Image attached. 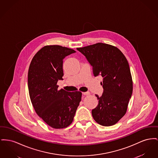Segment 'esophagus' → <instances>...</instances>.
<instances>
[{
  "label": "esophagus",
  "instance_id": "34e87169",
  "mask_svg": "<svg viewBox=\"0 0 158 158\" xmlns=\"http://www.w3.org/2000/svg\"><path fill=\"white\" fill-rule=\"evenodd\" d=\"M82 94L84 95H88L90 94V93L89 92H84V93H82Z\"/></svg>",
  "mask_w": 158,
  "mask_h": 158
}]
</instances>
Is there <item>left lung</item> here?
Returning <instances> with one entry per match:
<instances>
[{"instance_id": "left-lung-1", "label": "left lung", "mask_w": 158, "mask_h": 158, "mask_svg": "<svg viewBox=\"0 0 158 158\" xmlns=\"http://www.w3.org/2000/svg\"><path fill=\"white\" fill-rule=\"evenodd\" d=\"M77 49L86 56L93 67L95 76L101 75L104 92L98 106L92 110L98 124L109 127L116 124L125 114L132 93V79L126 57L117 47L97 43Z\"/></svg>"}]
</instances>
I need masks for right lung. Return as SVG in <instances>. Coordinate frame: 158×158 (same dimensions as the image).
<instances>
[{"label": "right lung", "mask_w": 158, "mask_h": 158, "mask_svg": "<svg viewBox=\"0 0 158 158\" xmlns=\"http://www.w3.org/2000/svg\"><path fill=\"white\" fill-rule=\"evenodd\" d=\"M76 51L60 45H47L33 56L29 66V95L37 115L55 129L69 127L81 101L82 93L58 89L63 80V59Z\"/></svg>", "instance_id": "obj_1"}]
</instances>
